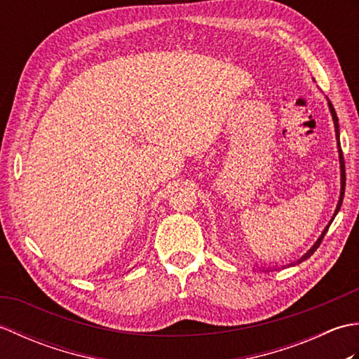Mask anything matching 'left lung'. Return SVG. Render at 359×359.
Listing matches in <instances>:
<instances>
[{
	"label": "left lung",
	"instance_id": "1",
	"mask_svg": "<svg viewBox=\"0 0 359 359\" xmlns=\"http://www.w3.org/2000/svg\"><path fill=\"white\" fill-rule=\"evenodd\" d=\"M327 102H329V109H330V114H332V117H333V123H334V133H337V140H338V152H339V168H341V194H339V201H338V205H337V210H334V215H333V217H332V220L329 222V225H327L325 228H324V231H323V234L319 236V239L315 242V245L311 247L306 255H304L299 261L297 262H302V261H306V259H309L311 255L315 253V251L318 250V247L321 245V242H323V239H324V236H325V233H327V230H329V226H330V224L333 222V219H334V216L338 215V211H339V208H341V205H342V199H344V191H346V165H344V156H342V149H341V143H339V125H338V117H337V112H334V108H333V104H332V102L329 100V98H327Z\"/></svg>",
	"mask_w": 359,
	"mask_h": 359
}]
</instances>
